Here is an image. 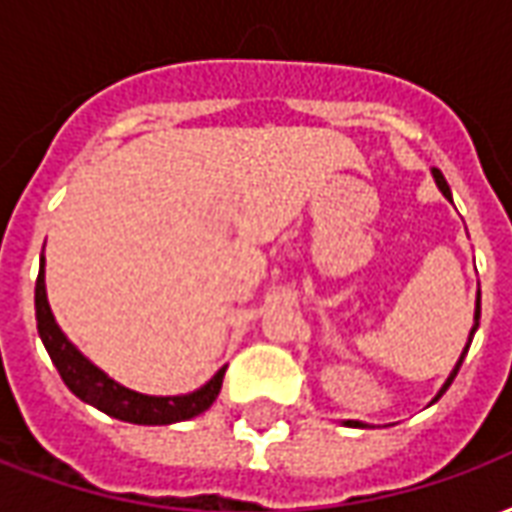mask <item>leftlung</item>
<instances>
[{
  "instance_id": "8db88e82",
  "label": "left lung",
  "mask_w": 512,
  "mask_h": 512,
  "mask_svg": "<svg viewBox=\"0 0 512 512\" xmlns=\"http://www.w3.org/2000/svg\"><path fill=\"white\" fill-rule=\"evenodd\" d=\"M430 172H433V180H436V186H439L441 194H444V197H447V200L452 202V191H450V186H447V180H444V175H441L439 169H430ZM477 326H480V290H477V301H474V326H472V332H469V343H466V348H463V351H461V359L455 362V367H452V373H450V376H447V381L441 384V389H439V392H436V397L430 400V406H433V403H436V400H439V397L444 395L447 389H450L452 378L458 376V370H461V365H463V356H466V351H469V345H472V337H474V332H477ZM343 425H348V428H370L367 422H359V419H345Z\"/></svg>"
}]
</instances>
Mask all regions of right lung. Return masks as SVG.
I'll use <instances>...</instances> for the list:
<instances>
[{
	"instance_id": "right-lung-1",
	"label": "right lung",
	"mask_w": 512,
	"mask_h": 512,
	"mask_svg": "<svg viewBox=\"0 0 512 512\" xmlns=\"http://www.w3.org/2000/svg\"><path fill=\"white\" fill-rule=\"evenodd\" d=\"M46 246V244H43ZM35 318H38V334L51 362L60 370V378L73 395L90 403L98 411H104L109 417L134 422V425H172L183 419L200 417L202 411L213 406V400L222 392L224 370L227 365L216 370L211 381H205L200 389L186 392V395H142L136 389L117 384L115 378H109L98 365H93L76 345L65 337L60 323L54 318L46 296V257L40 255V274L35 282Z\"/></svg>"
}]
</instances>
